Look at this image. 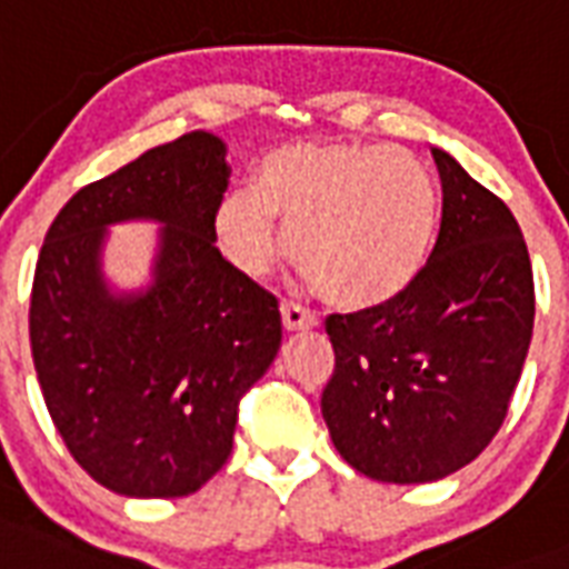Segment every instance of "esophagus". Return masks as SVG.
Listing matches in <instances>:
<instances>
[{
  "instance_id": "esophagus-1",
  "label": "esophagus",
  "mask_w": 569,
  "mask_h": 569,
  "mask_svg": "<svg viewBox=\"0 0 569 569\" xmlns=\"http://www.w3.org/2000/svg\"><path fill=\"white\" fill-rule=\"evenodd\" d=\"M280 316H283V328L289 330V333H295V330H310L319 325L316 312H310L307 307H301V303H292V301H283V307H280Z\"/></svg>"
}]
</instances>
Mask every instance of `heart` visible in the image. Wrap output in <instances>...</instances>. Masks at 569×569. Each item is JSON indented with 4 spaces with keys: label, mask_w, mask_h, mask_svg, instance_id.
Wrapping results in <instances>:
<instances>
[{
    "label": "heart",
    "mask_w": 569,
    "mask_h": 569,
    "mask_svg": "<svg viewBox=\"0 0 569 569\" xmlns=\"http://www.w3.org/2000/svg\"><path fill=\"white\" fill-rule=\"evenodd\" d=\"M289 253L328 301L378 307L413 283L437 223V186L416 156L378 144H286L214 209V236L241 274Z\"/></svg>",
    "instance_id": "obj_1"
}]
</instances>
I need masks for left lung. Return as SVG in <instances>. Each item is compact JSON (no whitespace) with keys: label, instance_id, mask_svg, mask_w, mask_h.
<instances>
[{"label":"left lung","instance_id":"left-lung-1","mask_svg":"<svg viewBox=\"0 0 569 569\" xmlns=\"http://www.w3.org/2000/svg\"><path fill=\"white\" fill-rule=\"evenodd\" d=\"M440 232L405 292L330 316L321 416L346 463L387 485L458 472L502 428L535 328L529 248L511 209L446 150Z\"/></svg>","mask_w":569,"mask_h":569}]
</instances>
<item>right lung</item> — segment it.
I'll return each instance as SVG.
<instances>
[{
  "instance_id": "1",
  "label": "right lung",
  "mask_w": 569,
  "mask_h": 569,
  "mask_svg": "<svg viewBox=\"0 0 569 569\" xmlns=\"http://www.w3.org/2000/svg\"><path fill=\"white\" fill-rule=\"evenodd\" d=\"M227 144L189 132L76 191L49 227L29 337L76 463L132 499L189 496L227 463L239 401L274 363L277 298L214 248ZM159 222L151 280L111 287L109 226Z\"/></svg>"
}]
</instances>
